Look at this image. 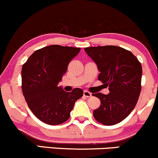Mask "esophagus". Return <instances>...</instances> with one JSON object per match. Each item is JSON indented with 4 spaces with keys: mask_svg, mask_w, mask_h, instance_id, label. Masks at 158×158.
Returning a JSON list of instances; mask_svg holds the SVG:
<instances>
[{
    "mask_svg": "<svg viewBox=\"0 0 158 158\" xmlns=\"http://www.w3.org/2000/svg\"><path fill=\"white\" fill-rule=\"evenodd\" d=\"M84 95L86 98H89V97L92 96V93H89V92L86 91V90H84Z\"/></svg>",
    "mask_w": 158,
    "mask_h": 158,
    "instance_id": "esophagus-1",
    "label": "esophagus"
}]
</instances>
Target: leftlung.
I'll return each mask as SVG.
<instances>
[{
    "mask_svg": "<svg viewBox=\"0 0 158 158\" xmlns=\"http://www.w3.org/2000/svg\"><path fill=\"white\" fill-rule=\"evenodd\" d=\"M97 65L98 80L108 86L110 93L93 94L101 105L93 116L104 125L119 123L135 107L141 92L142 65L131 51L114 45L85 48Z\"/></svg>",
    "mask_w": 158,
    "mask_h": 158,
    "instance_id": "1",
    "label": "left lung"
}]
</instances>
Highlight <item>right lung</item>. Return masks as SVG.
Masks as SVG:
<instances>
[{
	"mask_svg": "<svg viewBox=\"0 0 158 158\" xmlns=\"http://www.w3.org/2000/svg\"><path fill=\"white\" fill-rule=\"evenodd\" d=\"M80 50L58 45L46 46L35 51L23 65V95L32 113L48 125L67 121L74 103L83 96L81 89L68 93L57 86L69 63Z\"/></svg>",
	"mask_w": 158,
	"mask_h": 158,
	"instance_id": "1",
	"label": "right lung"
}]
</instances>
